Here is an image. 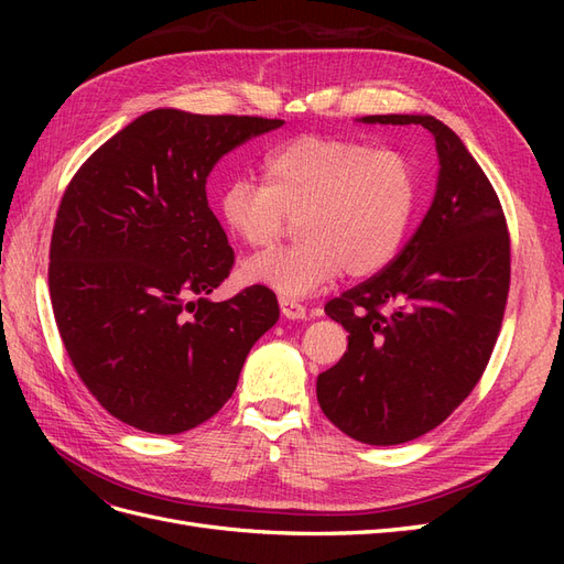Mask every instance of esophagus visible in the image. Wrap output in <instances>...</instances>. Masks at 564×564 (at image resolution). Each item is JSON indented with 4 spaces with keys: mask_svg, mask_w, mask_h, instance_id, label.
I'll return each instance as SVG.
<instances>
[{
    "mask_svg": "<svg viewBox=\"0 0 564 564\" xmlns=\"http://www.w3.org/2000/svg\"><path fill=\"white\" fill-rule=\"evenodd\" d=\"M280 311L289 319H305V317H308L305 305H301L299 301H292V299H280Z\"/></svg>",
    "mask_w": 564,
    "mask_h": 564,
    "instance_id": "1",
    "label": "esophagus"
}]
</instances>
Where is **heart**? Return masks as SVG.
<instances>
[{"label":"heart","instance_id":"1","mask_svg":"<svg viewBox=\"0 0 564 564\" xmlns=\"http://www.w3.org/2000/svg\"><path fill=\"white\" fill-rule=\"evenodd\" d=\"M263 183L230 181L218 199L224 226L251 249L270 247L289 218L301 242L253 256L242 265L251 284L280 299H308L346 270L367 278L400 251L416 207V181L395 150L327 135H301L270 150Z\"/></svg>","mask_w":564,"mask_h":564}]
</instances>
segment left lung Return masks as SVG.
Returning a JSON list of instances; mask_svg holds the SVG:
<instances>
[{"label": "left lung", "instance_id": "left-lung-1", "mask_svg": "<svg viewBox=\"0 0 564 564\" xmlns=\"http://www.w3.org/2000/svg\"><path fill=\"white\" fill-rule=\"evenodd\" d=\"M365 124H421L435 139V197L414 237L379 275L324 305L348 350L317 377L338 431L377 447L433 431L480 381L510 286L503 209L464 141L431 115H369Z\"/></svg>", "mask_w": 564, "mask_h": 564}]
</instances>
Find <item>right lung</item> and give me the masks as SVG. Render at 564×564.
<instances>
[{"label": "right lung", "instance_id": "add662e5", "mask_svg": "<svg viewBox=\"0 0 564 564\" xmlns=\"http://www.w3.org/2000/svg\"><path fill=\"white\" fill-rule=\"evenodd\" d=\"M282 124L158 108L67 185L51 235V305L79 379L122 423L176 435L212 419L278 322L261 284L207 299L235 263L207 178L232 148Z\"/></svg>", "mask_w": 564, "mask_h": 564}]
</instances>
